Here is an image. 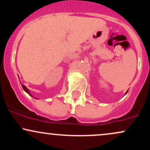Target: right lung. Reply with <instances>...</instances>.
I'll return each instance as SVG.
<instances>
[{
	"mask_svg": "<svg viewBox=\"0 0 150 150\" xmlns=\"http://www.w3.org/2000/svg\"><path fill=\"white\" fill-rule=\"evenodd\" d=\"M22 88H23V89H24V90H25V92H27V93H28V94H30V95H31V94H30V92H29V89H27V87H26L25 85H22ZM31 96H32V95H31Z\"/></svg>",
	"mask_w": 150,
	"mask_h": 150,
	"instance_id": "right-lung-1",
	"label": "right lung"
}]
</instances>
